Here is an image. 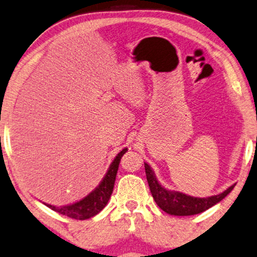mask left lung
<instances>
[{"mask_svg": "<svg viewBox=\"0 0 257 257\" xmlns=\"http://www.w3.org/2000/svg\"><path fill=\"white\" fill-rule=\"evenodd\" d=\"M145 170L154 200H155L157 206L169 215L191 216L206 211L207 209L211 208L216 203H218L219 201H222L234 187V185H232L231 187H228L226 191H224L218 195L201 199V197L189 196L180 192L165 189L157 181L154 171L147 163H145Z\"/></svg>", "mask_w": 257, "mask_h": 257, "instance_id": "obj_1", "label": "left lung"}]
</instances>
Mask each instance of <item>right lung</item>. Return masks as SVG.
<instances>
[{"label": "right lung", "mask_w": 257, "mask_h": 257, "mask_svg": "<svg viewBox=\"0 0 257 257\" xmlns=\"http://www.w3.org/2000/svg\"><path fill=\"white\" fill-rule=\"evenodd\" d=\"M126 151H127V148L123 149V151L118 154L111 165L109 167L108 172H106V175L104 176V178L101 181L100 185L92 193H89L87 196L79 201V202L64 207H55L51 206V204L45 203L46 206L49 207L51 210L58 212V214L68 216L73 219L84 220L97 215L106 206L110 196L112 194L113 185H115L117 176V170L118 167H119L121 156L124 155Z\"/></svg>", "instance_id": "1"}]
</instances>
